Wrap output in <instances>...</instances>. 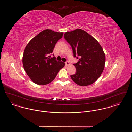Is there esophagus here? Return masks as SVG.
Instances as JSON below:
<instances>
[{
	"label": "esophagus",
	"mask_w": 132,
	"mask_h": 132,
	"mask_svg": "<svg viewBox=\"0 0 132 132\" xmlns=\"http://www.w3.org/2000/svg\"><path fill=\"white\" fill-rule=\"evenodd\" d=\"M65 64H66V65H67V66H69L70 65V64L69 63L68 61H66V62H65Z\"/></svg>",
	"instance_id": "esophagus-1"
}]
</instances>
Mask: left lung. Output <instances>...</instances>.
I'll list each match as a JSON object with an SVG mask.
<instances>
[{"label": "left lung", "instance_id": "8db88e82", "mask_svg": "<svg viewBox=\"0 0 132 132\" xmlns=\"http://www.w3.org/2000/svg\"><path fill=\"white\" fill-rule=\"evenodd\" d=\"M65 39L72 47L74 56L79 60L74 65L76 73L71 78L80 86L94 83L101 76L105 66V55L98 41L86 31L77 29L64 34Z\"/></svg>", "mask_w": 132, "mask_h": 132}]
</instances>
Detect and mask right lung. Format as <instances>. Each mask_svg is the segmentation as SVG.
I'll list each match as a JSON object with an SVG mask.
<instances>
[{
	"instance_id": "right-lung-1",
	"label": "right lung",
	"mask_w": 132,
	"mask_h": 132,
	"mask_svg": "<svg viewBox=\"0 0 132 132\" xmlns=\"http://www.w3.org/2000/svg\"><path fill=\"white\" fill-rule=\"evenodd\" d=\"M63 32L47 29L40 32L26 45L22 62L27 74L34 83L39 85L50 84L65 65L55 58H51L55 44Z\"/></svg>"
}]
</instances>
